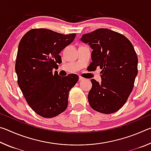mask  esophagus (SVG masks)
Here are the masks:
<instances>
[{"instance_id":"34e87169","label":"esophagus","mask_w":151,"mask_h":151,"mask_svg":"<svg viewBox=\"0 0 151 151\" xmlns=\"http://www.w3.org/2000/svg\"><path fill=\"white\" fill-rule=\"evenodd\" d=\"M84 79H85V78H84L83 77H82V76H79V81H83Z\"/></svg>"}]
</instances>
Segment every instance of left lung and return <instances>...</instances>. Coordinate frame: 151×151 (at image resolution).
Returning <instances> with one entry per match:
<instances>
[{
	"instance_id": "8db88e82",
	"label": "left lung",
	"mask_w": 151,
	"mask_h": 151,
	"mask_svg": "<svg viewBox=\"0 0 151 151\" xmlns=\"http://www.w3.org/2000/svg\"><path fill=\"white\" fill-rule=\"evenodd\" d=\"M81 40L93 49L91 67H100L101 83L91 79L88 100L91 108L104 114L115 112L126 103L138 73V57L124 35L99 29L82 36Z\"/></svg>"
}]
</instances>
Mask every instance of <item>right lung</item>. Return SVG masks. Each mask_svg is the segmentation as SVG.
<instances>
[{
	"label": "right lung",
	"mask_w": 151,
	"mask_h": 151,
	"mask_svg": "<svg viewBox=\"0 0 151 151\" xmlns=\"http://www.w3.org/2000/svg\"><path fill=\"white\" fill-rule=\"evenodd\" d=\"M75 37L35 29L27 32L19 42L15 65L18 85L28 104L45 118L65 111L69 91L78 80L76 74L60 76L56 71L52 73L62 63L60 52Z\"/></svg>",
	"instance_id": "1"
}]
</instances>
